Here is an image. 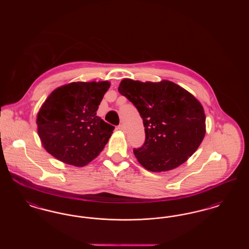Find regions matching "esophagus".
<instances>
[{
    "mask_svg": "<svg viewBox=\"0 0 249 249\" xmlns=\"http://www.w3.org/2000/svg\"><path fill=\"white\" fill-rule=\"evenodd\" d=\"M117 130H121V131H124L125 130V127L122 125V124H120L118 126V128H117Z\"/></svg>",
    "mask_w": 249,
    "mask_h": 249,
    "instance_id": "obj_1",
    "label": "esophagus"
}]
</instances>
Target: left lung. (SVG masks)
Instances as JSON below:
<instances>
[{"label":"left lung","mask_w":249,"mask_h":249,"mask_svg":"<svg viewBox=\"0 0 249 249\" xmlns=\"http://www.w3.org/2000/svg\"><path fill=\"white\" fill-rule=\"evenodd\" d=\"M119 93L137 108L145 141L133 149L139 163L150 172L173 170L188 160L205 135V114L201 103L178 84L123 79Z\"/></svg>","instance_id":"8db88e82"}]
</instances>
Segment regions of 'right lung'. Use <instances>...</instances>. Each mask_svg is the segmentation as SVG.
Wrapping results in <instances>:
<instances>
[{"label": "right lung", "mask_w": 249, "mask_h": 249, "mask_svg": "<svg viewBox=\"0 0 249 249\" xmlns=\"http://www.w3.org/2000/svg\"><path fill=\"white\" fill-rule=\"evenodd\" d=\"M110 82H71L54 89L37 114L43 146L60 161L83 167L105 148L114 126L97 116Z\"/></svg>", "instance_id": "right-lung-1"}]
</instances>
